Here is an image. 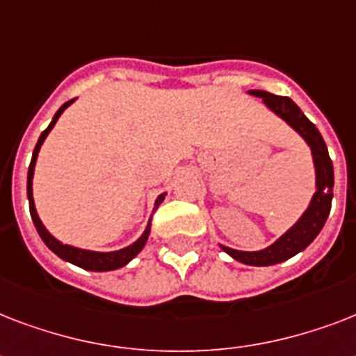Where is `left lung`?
Masks as SVG:
<instances>
[{
  "label": "left lung",
  "mask_w": 356,
  "mask_h": 356,
  "mask_svg": "<svg viewBox=\"0 0 356 356\" xmlns=\"http://www.w3.org/2000/svg\"><path fill=\"white\" fill-rule=\"evenodd\" d=\"M248 94L260 97L271 113L279 116L282 122H286L307 142V145L310 147L312 162H314L316 190L312 194V200H310L307 211L301 214V218L288 229L286 233L281 234L275 242L270 243L268 248L260 249V251H240V249L227 248V245L220 243V248L229 257H233L234 260L242 262V264L273 266L292 259L293 254L301 253L320 234L327 218H329V212H331L334 172H332L331 156H329V151H327V145L321 138L320 131L301 113V108L290 97L275 96V94L266 90H249Z\"/></svg>",
  "instance_id": "1"
}]
</instances>
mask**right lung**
Instances as JSON below:
<instances>
[{
	"instance_id": "1",
	"label": "right lung",
	"mask_w": 356,
	"mask_h": 356,
	"mask_svg": "<svg viewBox=\"0 0 356 356\" xmlns=\"http://www.w3.org/2000/svg\"><path fill=\"white\" fill-rule=\"evenodd\" d=\"M74 102L75 99H70V102L64 103L63 107L58 108L57 113H55L51 123H49L46 131L40 134V138H38V142H36V145H35V151H33V159H31L29 172H27V200H29L31 220H33V223H35L36 231H38L40 238L44 240V243H46L47 248L51 249L53 253L57 254V257H60V259L66 260V262H70V264L79 266V268H83V270L113 271V270H118V268H123L125 264H129V262H131V260H133L134 257H136V254H138L140 251L144 249L145 242H147V238H149V233H151V218H149V222H147V225H145L142 236H140L138 240H134V242L131 243V245H127V248L116 249V251H92V249L75 248V245H72V243H64L53 236V234L46 229V225L42 223L40 218H38V212H36V207H35V200H33V175H35L36 159H38V153H40L42 144H44V140L47 138V134L51 133V129L55 127V123H57V120L60 118V114H63L64 111H66V108H68ZM164 197H166V192L156 197L155 207H153V212L159 209V205H161L162 201H164ZM151 216H153V214H151Z\"/></svg>"
}]
</instances>
